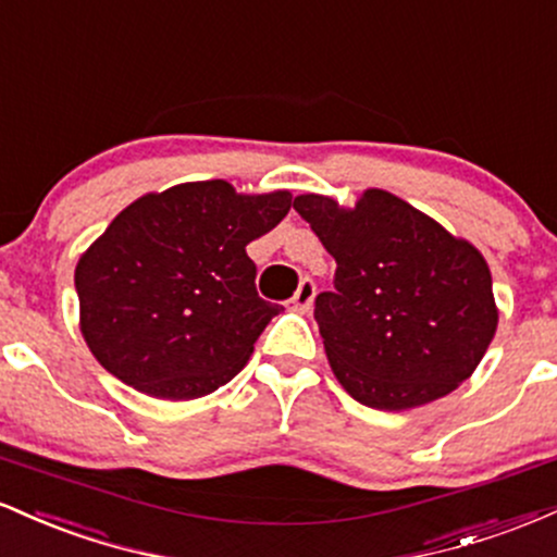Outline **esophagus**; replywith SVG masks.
I'll return each instance as SVG.
<instances>
[{
	"mask_svg": "<svg viewBox=\"0 0 557 557\" xmlns=\"http://www.w3.org/2000/svg\"><path fill=\"white\" fill-rule=\"evenodd\" d=\"M314 296H317L314 280L304 277V280H300L296 296L290 298V309H293V311H300V314H304V311H309L311 304H314Z\"/></svg>",
	"mask_w": 557,
	"mask_h": 557,
	"instance_id": "esophagus-1",
	"label": "esophagus"
}]
</instances>
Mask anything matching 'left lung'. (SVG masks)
<instances>
[{
  "label": "left lung",
  "mask_w": 557,
  "mask_h": 557,
  "mask_svg": "<svg viewBox=\"0 0 557 557\" xmlns=\"http://www.w3.org/2000/svg\"><path fill=\"white\" fill-rule=\"evenodd\" d=\"M293 209L337 261L335 293H319L314 319L350 398L408 411L474 374L497 330L476 246L382 188H367L354 207L304 194Z\"/></svg>",
  "instance_id": "8db88e82"
}]
</instances>
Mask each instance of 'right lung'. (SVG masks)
Listing matches in <instances>:
<instances>
[{"label": "right lung", "mask_w": 557, "mask_h": 557, "mask_svg": "<svg viewBox=\"0 0 557 557\" xmlns=\"http://www.w3.org/2000/svg\"><path fill=\"white\" fill-rule=\"evenodd\" d=\"M290 198L198 181L125 207L75 267L81 332L96 361L159 400L227 385L283 311L259 298L246 246L280 225Z\"/></svg>", "instance_id": "add662e5"}]
</instances>
